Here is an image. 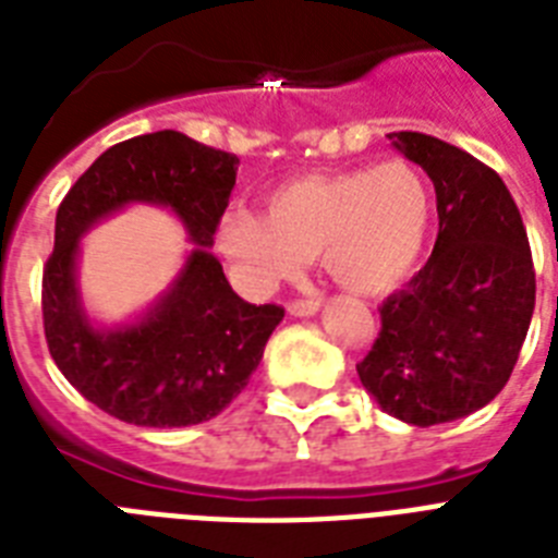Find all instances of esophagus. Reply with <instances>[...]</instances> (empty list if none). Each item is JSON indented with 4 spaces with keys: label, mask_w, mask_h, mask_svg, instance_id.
<instances>
[{
    "label": "esophagus",
    "mask_w": 558,
    "mask_h": 558,
    "mask_svg": "<svg viewBox=\"0 0 558 558\" xmlns=\"http://www.w3.org/2000/svg\"><path fill=\"white\" fill-rule=\"evenodd\" d=\"M287 310L289 315H295V318H306V315H315L322 310V301H318V298H295V301H289Z\"/></svg>",
    "instance_id": "esophagus-1"
}]
</instances>
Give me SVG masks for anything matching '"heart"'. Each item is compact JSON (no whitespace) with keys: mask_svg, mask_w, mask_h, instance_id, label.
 I'll return each mask as SVG.
<instances>
[{"mask_svg":"<svg viewBox=\"0 0 558 558\" xmlns=\"http://www.w3.org/2000/svg\"><path fill=\"white\" fill-rule=\"evenodd\" d=\"M266 214L228 210L217 248L254 295L292 278L306 257H322L339 287L379 295L416 269L432 234V185L414 165L315 173L280 182L263 196Z\"/></svg>","mask_w":558,"mask_h":558,"instance_id":"1","label":"heart"}]
</instances>
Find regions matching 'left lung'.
Segmentation results:
<instances>
[{
  "mask_svg": "<svg viewBox=\"0 0 558 558\" xmlns=\"http://www.w3.org/2000/svg\"><path fill=\"white\" fill-rule=\"evenodd\" d=\"M388 138L434 182L440 231L423 269L381 301L379 339L356 371L385 414L428 428L501 393L527 339L536 271L493 168L434 135Z\"/></svg>",
  "mask_w": 558,
  "mask_h": 558,
  "instance_id": "left-lung-1",
  "label": "left lung"
}]
</instances>
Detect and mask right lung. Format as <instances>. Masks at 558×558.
Instances as JSON below:
<instances>
[{"mask_svg":"<svg viewBox=\"0 0 558 558\" xmlns=\"http://www.w3.org/2000/svg\"><path fill=\"white\" fill-rule=\"evenodd\" d=\"M234 153L177 130L135 135L92 161L57 208L54 252L43 269V327L63 376L109 416L147 428H182L217 416L257 371L278 304L236 295L210 254L236 182ZM130 201L165 204L197 248L174 287L135 325L92 328L76 292L80 236Z\"/></svg>","mask_w":558,"mask_h":558,"instance_id":"add662e5","label":"right lung"}]
</instances>
